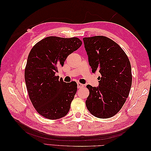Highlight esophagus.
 Returning a JSON list of instances; mask_svg holds the SVG:
<instances>
[{
  "label": "esophagus",
  "instance_id": "1",
  "mask_svg": "<svg viewBox=\"0 0 151 151\" xmlns=\"http://www.w3.org/2000/svg\"><path fill=\"white\" fill-rule=\"evenodd\" d=\"M84 86V84H81V83H80V82H77V87H78V88H83Z\"/></svg>",
  "mask_w": 151,
  "mask_h": 151
}]
</instances>
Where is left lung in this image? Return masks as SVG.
<instances>
[{
    "mask_svg": "<svg viewBox=\"0 0 151 151\" xmlns=\"http://www.w3.org/2000/svg\"><path fill=\"white\" fill-rule=\"evenodd\" d=\"M83 41L92 72L99 71L98 88L86 86L89 94L86 105L98 118L114 116L123 107L132 86L131 65L122 48L108 37L97 36Z\"/></svg>",
    "mask_w": 151,
    "mask_h": 151,
    "instance_id": "left-lung-1",
    "label": "left lung"
}]
</instances>
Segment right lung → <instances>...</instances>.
Instances as JSON below:
<instances>
[{"label": "right lung", "mask_w": 151, "mask_h": 151, "mask_svg": "<svg viewBox=\"0 0 151 151\" xmlns=\"http://www.w3.org/2000/svg\"><path fill=\"white\" fill-rule=\"evenodd\" d=\"M78 37H47L37 42L28 54L24 79L30 101L38 114L58 119L68 113L77 91L75 82L65 83L56 76L70 54L82 45Z\"/></svg>", "instance_id": "right-lung-1"}]
</instances>
